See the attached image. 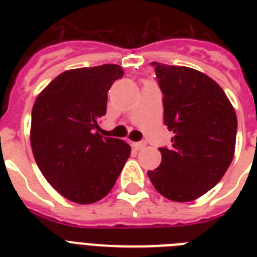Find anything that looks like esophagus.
Wrapping results in <instances>:
<instances>
[{
	"label": "esophagus",
	"instance_id": "esophagus-1",
	"mask_svg": "<svg viewBox=\"0 0 257 257\" xmlns=\"http://www.w3.org/2000/svg\"><path fill=\"white\" fill-rule=\"evenodd\" d=\"M132 145L136 149H143L147 144H145V141H137V143H132Z\"/></svg>",
	"mask_w": 257,
	"mask_h": 257
}]
</instances>
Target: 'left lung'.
Instances as JSON below:
<instances>
[{"mask_svg": "<svg viewBox=\"0 0 257 257\" xmlns=\"http://www.w3.org/2000/svg\"><path fill=\"white\" fill-rule=\"evenodd\" d=\"M163 92L172 147L159 148L161 164L148 171L153 187L172 201H192L219 183L235 153L237 118L212 78L185 66L152 62Z\"/></svg>", "mask_w": 257, "mask_h": 257, "instance_id": "left-lung-1", "label": "left lung"}]
</instances>
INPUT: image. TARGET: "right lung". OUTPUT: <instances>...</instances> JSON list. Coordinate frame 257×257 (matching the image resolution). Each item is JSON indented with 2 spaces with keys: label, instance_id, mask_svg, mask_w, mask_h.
I'll use <instances>...</instances> for the list:
<instances>
[{
  "label": "right lung",
  "instance_id": "right-lung-1",
  "mask_svg": "<svg viewBox=\"0 0 257 257\" xmlns=\"http://www.w3.org/2000/svg\"><path fill=\"white\" fill-rule=\"evenodd\" d=\"M122 74L114 64L66 70L34 102V160L50 185L70 201L90 204L105 197L131 155L126 143L97 132L109 89Z\"/></svg>",
  "mask_w": 257,
  "mask_h": 257
}]
</instances>
